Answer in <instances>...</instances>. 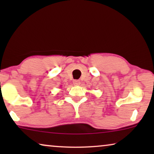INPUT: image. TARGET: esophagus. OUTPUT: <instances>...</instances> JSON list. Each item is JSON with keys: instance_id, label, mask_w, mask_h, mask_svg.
I'll return each mask as SVG.
<instances>
[{"instance_id": "obj_1", "label": "esophagus", "mask_w": 154, "mask_h": 154, "mask_svg": "<svg viewBox=\"0 0 154 154\" xmlns=\"http://www.w3.org/2000/svg\"><path fill=\"white\" fill-rule=\"evenodd\" d=\"M73 85H79L80 84H81V82H80V81H79V80H73Z\"/></svg>"}]
</instances>
